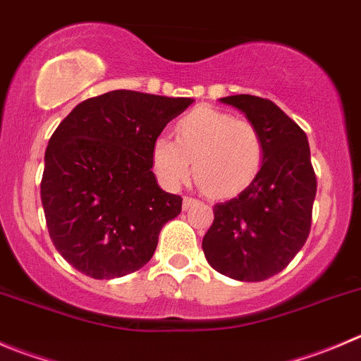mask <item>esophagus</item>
Masks as SVG:
<instances>
[{
	"label": "esophagus",
	"mask_w": 361,
	"mask_h": 361,
	"mask_svg": "<svg viewBox=\"0 0 361 361\" xmlns=\"http://www.w3.org/2000/svg\"><path fill=\"white\" fill-rule=\"evenodd\" d=\"M195 204H198V200H197V198L184 197V200H183V207H184V211H188V209H190V207H193Z\"/></svg>",
	"instance_id": "1"
}]
</instances>
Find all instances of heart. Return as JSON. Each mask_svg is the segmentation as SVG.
<instances>
[{
    "mask_svg": "<svg viewBox=\"0 0 361 361\" xmlns=\"http://www.w3.org/2000/svg\"><path fill=\"white\" fill-rule=\"evenodd\" d=\"M150 159L157 178L170 190L186 183L193 161L200 186L216 197H228L250 186L260 171L262 136L250 120L200 106L175 123V142L168 136L154 140Z\"/></svg>",
    "mask_w": 361,
    "mask_h": 361,
    "instance_id": "b5f03b06",
    "label": "heart"
}]
</instances>
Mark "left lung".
I'll list each match as a JSON object with an SVG mask.
<instances>
[{
  "label": "left lung",
  "instance_id": "8db88e82",
  "mask_svg": "<svg viewBox=\"0 0 361 361\" xmlns=\"http://www.w3.org/2000/svg\"><path fill=\"white\" fill-rule=\"evenodd\" d=\"M219 101L255 123L264 159L248 188L214 205V221L202 248L218 273L262 281L286 269L310 234L317 191L310 147L303 129L274 102L246 94Z\"/></svg>",
  "mask_w": 361,
  "mask_h": 361
}]
</instances>
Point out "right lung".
Segmentation results:
<instances>
[{"label":"right lung","mask_w":361,"mask_h":361,"mask_svg":"<svg viewBox=\"0 0 361 361\" xmlns=\"http://www.w3.org/2000/svg\"><path fill=\"white\" fill-rule=\"evenodd\" d=\"M191 102L113 90L80 102L56 127L40 198L54 248L80 273L109 280L152 259L161 228L183 209L157 186L152 143Z\"/></svg>","instance_id":"1"}]
</instances>
